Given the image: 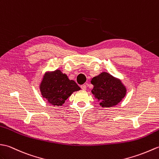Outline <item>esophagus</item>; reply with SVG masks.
I'll use <instances>...</instances> for the list:
<instances>
[{
  "label": "esophagus",
  "mask_w": 159,
  "mask_h": 159,
  "mask_svg": "<svg viewBox=\"0 0 159 159\" xmlns=\"http://www.w3.org/2000/svg\"><path fill=\"white\" fill-rule=\"evenodd\" d=\"M81 89H82L83 90H86V86L85 84H83V85L81 86Z\"/></svg>",
  "instance_id": "1"
}]
</instances>
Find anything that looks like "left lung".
Listing matches in <instances>:
<instances>
[{
  "label": "left lung",
  "mask_w": 159,
  "mask_h": 159,
  "mask_svg": "<svg viewBox=\"0 0 159 159\" xmlns=\"http://www.w3.org/2000/svg\"><path fill=\"white\" fill-rule=\"evenodd\" d=\"M94 86L91 92L102 107L117 105L126 94V88L121 80L107 72H102L91 80Z\"/></svg>",
  "instance_id": "obj_1"
}]
</instances>
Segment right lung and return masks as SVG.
I'll list each match as a JSON object with an SVG mask.
<instances>
[{"label": "right lung", "instance_id": "add662e5", "mask_svg": "<svg viewBox=\"0 0 159 159\" xmlns=\"http://www.w3.org/2000/svg\"><path fill=\"white\" fill-rule=\"evenodd\" d=\"M39 89L42 97L54 106H62L65 101L80 88L75 81L69 80L61 70L45 72L41 80Z\"/></svg>", "mask_w": 159, "mask_h": 159}]
</instances>
